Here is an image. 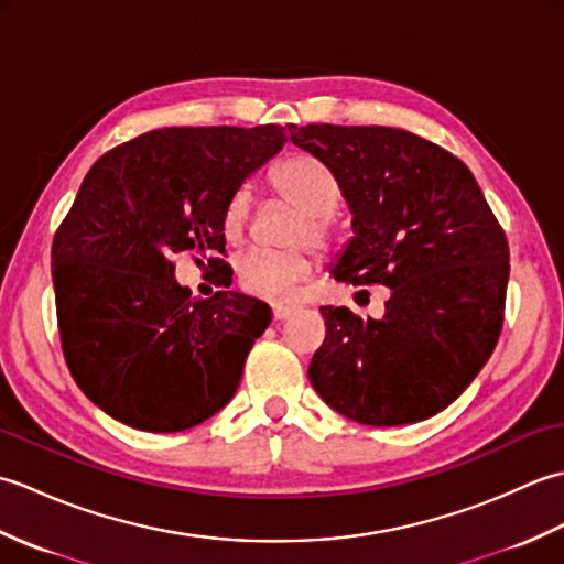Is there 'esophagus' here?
<instances>
[{"label":"esophagus","mask_w":564,"mask_h":564,"mask_svg":"<svg viewBox=\"0 0 564 564\" xmlns=\"http://www.w3.org/2000/svg\"><path fill=\"white\" fill-rule=\"evenodd\" d=\"M295 305H273V319H285V317H291L293 313H295Z\"/></svg>","instance_id":"esophagus-1"}]
</instances>
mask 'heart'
Returning <instances> with one entry per match:
<instances>
[{
	"mask_svg": "<svg viewBox=\"0 0 564 564\" xmlns=\"http://www.w3.org/2000/svg\"><path fill=\"white\" fill-rule=\"evenodd\" d=\"M271 188L291 206L303 210L293 242L327 249L337 237V223L332 210L339 203L337 178L325 162L313 154H289L271 170ZM251 200L245 188L227 198L223 210V235L227 242H239L247 232ZM313 261L303 249H251L237 259V283L257 297L267 301H289L297 291Z\"/></svg>",
	"mask_w": 564,
	"mask_h": 564,
	"instance_id": "obj_1",
	"label": "heart"
}]
</instances>
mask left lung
<instances>
[{"label":"left lung","instance_id":"obj_1","mask_svg":"<svg viewBox=\"0 0 564 564\" xmlns=\"http://www.w3.org/2000/svg\"><path fill=\"white\" fill-rule=\"evenodd\" d=\"M289 133L329 166L354 215L334 279L390 289L380 319L319 307L327 337L310 382L358 424L438 414L480 373L505 325V230L473 172L410 130L315 123Z\"/></svg>","mask_w":564,"mask_h":564}]
</instances>
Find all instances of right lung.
I'll list each match as a JSON object with an SVG mask.
<instances>
[{
  "label": "right lung",
  "mask_w": 564,
  "mask_h": 564,
  "mask_svg": "<svg viewBox=\"0 0 564 564\" xmlns=\"http://www.w3.org/2000/svg\"><path fill=\"white\" fill-rule=\"evenodd\" d=\"M285 140L273 123L162 128L84 176L53 239L57 327L79 390L118 422L174 434L232 400L271 310L235 291L191 297L172 259L225 254L227 198Z\"/></svg>",
  "instance_id": "1"
}]
</instances>
